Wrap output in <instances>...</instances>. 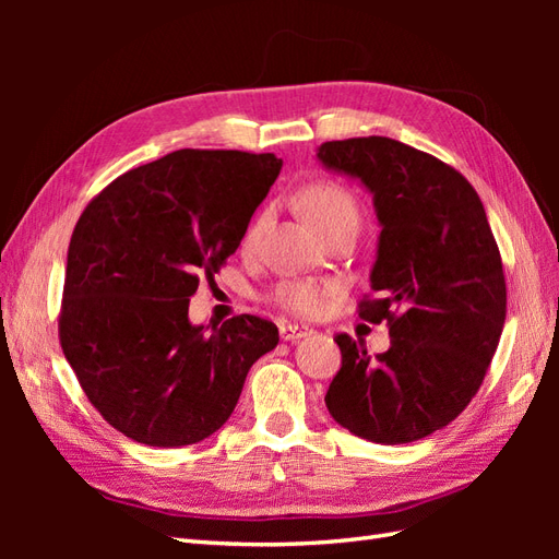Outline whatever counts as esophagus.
Returning <instances> with one entry per match:
<instances>
[{"instance_id": "34e87169", "label": "esophagus", "mask_w": 559, "mask_h": 559, "mask_svg": "<svg viewBox=\"0 0 559 559\" xmlns=\"http://www.w3.org/2000/svg\"><path fill=\"white\" fill-rule=\"evenodd\" d=\"M312 333L310 326H302V324H280V337L282 341H300V337H308Z\"/></svg>"}]
</instances>
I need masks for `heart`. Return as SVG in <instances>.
<instances>
[{"mask_svg": "<svg viewBox=\"0 0 559 559\" xmlns=\"http://www.w3.org/2000/svg\"><path fill=\"white\" fill-rule=\"evenodd\" d=\"M300 210L308 216V222L317 228L324 230L326 226L352 218L359 222V205L354 195L345 186L335 181H314L306 191L300 193ZM261 228V218L253 222L245 235V242L251 245ZM329 294V286L314 282V280H284L280 282L270 298L282 310L292 312L296 317H314L324 308V300Z\"/></svg>", "mask_w": 559, "mask_h": 559, "instance_id": "b5f03b06", "label": "heart"}]
</instances>
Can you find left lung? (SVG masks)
Here are the masks:
<instances>
[{"label": "left lung", "instance_id": "left-lung-1", "mask_svg": "<svg viewBox=\"0 0 559 559\" xmlns=\"http://www.w3.org/2000/svg\"><path fill=\"white\" fill-rule=\"evenodd\" d=\"M317 158L361 179L380 230L376 296L359 317L386 321L376 359L347 333L326 408L366 441H419L460 415L480 389L506 319L503 263L476 189L448 163L389 138L324 142Z\"/></svg>", "mask_w": 559, "mask_h": 559}]
</instances>
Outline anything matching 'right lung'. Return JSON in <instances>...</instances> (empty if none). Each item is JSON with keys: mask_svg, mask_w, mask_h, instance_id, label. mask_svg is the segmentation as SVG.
I'll list each match as a JSON object with an SVG mask.
<instances>
[{"mask_svg": "<svg viewBox=\"0 0 559 559\" xmlns=\"http://www.w3.org/2000/svg\"><path fill=\"white\" fill-rule=\"evenodd\" d=\"M282 170L275 154L179 148L114 179L79 216L67 251L60 345L109 425L154 448L202 441L238 405L273 321L193 326L189 300L240 247Z\"/></svg>", "mask_w": 559, "mask_h": 559, "instance_id": "1", "label": "right lung"}]
</instances>
